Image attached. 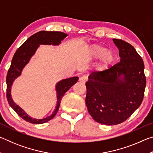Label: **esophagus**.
Wrapping results in <instances>:
<instances>
[{"mask_svg":"<svg viewBox=\"0 0 153 153\" xmlns=\"http://www.w3.org/2000/svg\"><path fill=\"white\" fill-rule=\"evenodd\" d=\"M87 79H88V77L86 76H82L79 77V82L83 83V84H85L87 82Z\"/></svg>","mask_w":153,"mask_h":153,"instance_id":"esophagus-1","label":"esophagus"}]
</instances>
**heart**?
I'll return each mask as SVG.
<instances>
[{
  "label": "heart",
  "instance_id": "heart-1",
  "mask_svg": "<svg viewBox=\"0 0 153 153\" xmlns=\"http://www.w3.org/2000/svg\"><path fill=\"white\" fill-rule=\"evenodd\" d=\"M88 57L91 60L98 59L97 69L99 71L107 69L115 61V54L111 49H107L100 45H92L89 46L88 50Z\"/></svg>",
  "mask_w": 153,
  "mask_h": 153
}]
</instances>
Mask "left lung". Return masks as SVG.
I'll return each mask as SVG.
<instances>
[{"instance_id":"left-lung-1","label":"left lung","mask_w":153,"mask_h":153,"mask_svg":"<svg viewBox=\"0 0 153 153\" xmlns=\"http://www.w3.org/2000/svg\"><path fill=\"white\" fill-rule=\"evenodd\" d=\"M120 62L102 71H94L86 83V104L90 115L107 126L123 122L141 105L146 87L144 62L133 46L113 39Z\"/></svg>"}]
</instances>
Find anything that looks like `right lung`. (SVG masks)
Here are the masks:
<instances>
[{
    "instance_id": "1",
    "label": "right lung",
    "mask_w": 153,
    "mask_h": 153,
    "mask_svg": "<svg viewBox=\"0 0 153 153\" xmlns=\"http://www.w3.org/2000/svg\"><path fill=\"white\" fill-rule=\"evenodd\" d=\"M68 36L67 33L61 32H48V31H40L31 36L27 40L17 49L13 57L11 66L7 76V98L8 102L13 109L16 112L18 115L27 122L41 124L47 122L52 120L57 113L62 98L69 90L78 81V77H72L69 78L63 79L59 81L56 84L55 90L56 92V105L55 110L50 116L46 118L38 120L31 117L22 109L19 105L15 103L11 97V86L15 79L21 76L25 66L29 63L31 58L34 55L36 50L40 45L58 46L61 41Z\"/></svg>"
}]
</instances>
